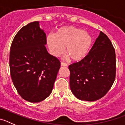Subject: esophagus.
<instances>
[{"label":"esophagus","instance_id":"1","mask_svg":"<svg viewBox=\"0 0 125 125\" xmlns=\"http://www.w3.org/2000/svg\"><path fill=\"white\" fill-rule=\"evenodd\" d=\"M61 66H64V67H66V66H68V64H67L66 63H65V62H61Z\"/></svg>","mask_w":125,"mask_h":125}]
</instances>
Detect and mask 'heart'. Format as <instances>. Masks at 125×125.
I'll list each match as a JSON object with an SVG mask.
<instances>
[{"mask_svg":"<svg viewBox=\"0 0 125 125\" xmlns=\"http://www.w3.org/2000/svg\"><path fill=\"white\" fill-rule=\"evenodd\" d=\"M46 40L52 54L59 56L66 47V54L74 61H79L87 56L93 42L89 32L74 26L61 27L56 35H48Z\"/></svg>","mask_w":125,"mask_h":125,"instance_id":"obj_1","label":"heart"}]
</instances>
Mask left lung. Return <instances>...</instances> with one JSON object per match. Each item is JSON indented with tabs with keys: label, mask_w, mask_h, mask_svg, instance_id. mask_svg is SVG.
<instances>
[{
	"label": "left lung",
	"mask_w": 125,
	"mask_h": 125,
	"mask_svg": "<svg viewBox=\"0 0 125 125\" xmlns=\"http://www.w3.org/2000/svg\"><path fill=\"white\" fill-rule=\"evenodd\" d=\"M69 69L71 90L78 99L94 101L103 97L116 76L115 51L108 36L100 32L88 54Z\"/></svg>",
	"instance_id": "8db88e82"
}]
</instances>
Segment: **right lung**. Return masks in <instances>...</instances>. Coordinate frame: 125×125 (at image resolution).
Returning <instances> with one entry per match:
<instances>
[{
  "label": "right lung",
  "instance_id": "obj_1",
  "mask_svg": "<svg viewBox=\"0 0 125 125\" xmlns=\"http://www.w3.org/2000/svg\"><path fill=\"white\" fill-rule=\"evenodd\" d=\"M46 43L44 30L35 21L22 27L11 44V78L20 96L29 102H40L50 95L60 68V61L48 53Z\"/></svg>",
  "mask_w": 125,
  "mask_h": 125
}]
</instances>
